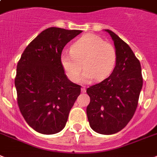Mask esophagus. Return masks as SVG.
I'll return each mask as SVG.
<instances>
[{
    "label": "esophagus",
    "mask_w": 157,
    "mask_h": 157,
    "mask_svg": "<svg viewBox=\"0 0 157 157\" xmlns=\"http://www.w3.org/2000/svg\"><path fill=\"white\" fill-rule=\"evenodd\" d=\"M81 92H82V93H85V92H86V89H85V87L81 88Z\"/></svg>",
    "instance_id": "1"
}]
</instances>
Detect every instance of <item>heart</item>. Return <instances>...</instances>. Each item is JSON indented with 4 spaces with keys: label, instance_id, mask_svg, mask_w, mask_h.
Returning a JSON list of instances; mask_svg holds the SVG:
<instances>
[{
    "label": "heart",
    "instance_id": "1",
    "mask_svg": "<svg viewBox=\"0 0 157 157\" xmlns=\"http://www.w3.org/2000/svg\"><path fill=\"white\" fill-rule=\"evenodd\" d=\"M115 62L114 47L94 34L83 35L72 44L71 53L63 52L60 55L61 66L72 82L80 80L82 66L85 69L83 81H90L94 78L102 81L111 73Z\"/></svg>",
    "mask_w": 157,
    "mask_h": 157
}]
</instances>
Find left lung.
I'll list each match as a JSON object with an SVG mask.
<instances>
[{
	"mask_svg": "<svg viewBox=\"0 0 157 157\" xmlns=\"http://www.w3.org/2000/svg\"><path fill=\"white\" fill-rule=\"evenodd\" d=\"M105 30L114 41L115 67L108 78L87 89L90 102L86 113L94 132L112 135L123 129L133 117L143 77L140 63L131 48L113 31Z\"/></svg>",
	"mask_w": 157,
	"mask_h": 157,
	"instance_id": "obj_1",
	"label": "left lung"
}]
</instances>
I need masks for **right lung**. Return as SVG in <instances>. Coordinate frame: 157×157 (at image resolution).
<instances>
[{"instance_id":"add662e5","label":"right lung","mask_w":157,"mask_h":157,"mask_svg":"<svg viewBox=\"0 0 157 157\" xmlns=\"http://www.w3.org/2000/svg\"><path fill=\"white\" fill-rule=\"evenodd\" d=\"M81 32L48 28L26 47L17 63V104L25 122L39 133L61 132L81 94V85L70 81L64 73L60 55L64 46Z\"/></svg>"}]
</instances>
